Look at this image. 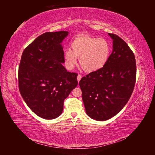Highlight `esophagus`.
Segmentation results:
<instances>
[{"mask_svg":"<svg viewBox=\"0 0 155 155\" xmlns=\"http://www.w3.org/2000/svg\"><path fill=\"white\" fill-rule=\"evenodd\" d=\"M81 79V74H78V77H77L78 81L79 82V81H80Z\"/></svg>","mask_w":155,"mask_h":155,"instance_id":"obj_1","label":"esophagus"}]
</instances>
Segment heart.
<instances>
[{
	"instance_id": "heart-1",
	"label": "heart",
	"mask_w": 155,
	"mask_h": 155,
	"mask_svg": "<svg viewBox=\"0 0 155 155\" xmlns=\"http://www.w3.org/2000/svg\"><path fill=\"white\" fill-rule=\"evenodd\" d=\"M70 48H67L64 53L66 68L72 70L79 58L81 66L88 72L101 69L107 63L110 54V45L107 39L89 36L75 38L70 43Z\"/></svg>"
}]
</instances>
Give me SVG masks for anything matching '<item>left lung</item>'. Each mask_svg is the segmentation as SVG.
Segmentation results:
<instances>
[{
    "label": "left lung",
    "instance_id": "8db88e82",
    "mask_svg": "<svg viewBox=\"0 0 155 155\" xmlns=\"http://www.w3.org/2000/svg\"><path fill=\"white\" fill-rule=\"evenodd\" d=\"M112 51L101 69L88 74L79 83L87 114L105 121L122 110L132 94L136 82V61L133 51L115 34Z\"/></svg>",
    "mask_w": 155,
    "mask_h": 155
}]
</instances>
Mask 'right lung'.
<instances>
[{"instance_id": "add662e5", "label": "right lung", "mask_w": 155, "mask_h": 155, "mask_svg": "<svg viewBox=\"0 0 155 155\" xmlns=\"http://www.w3.org/2000/svg\"><path fill=\"white\" fill-rule=\"evenodd\" d=\"M68 31L46 32L23 51L18 67V88L26 105L45 120L62 114L64 100L78 85V74L68 72L63 41Z\"/></svg>"}]
</instances>
